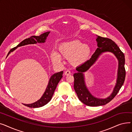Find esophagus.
<instances>
[{"label":"esophagus","instance_id":"34e87169","mask_svg":"<svg viewBox=\"0 0 132 132\" xmlns=\"http://www.w3.org/2000/svg\"><path fill=\"white\" fill-rule=\"evenodd\" d=\"M65 75H66V76H68V75H70V74H71V72L70 71H68V70H67V71H66L65 72Z\"/></svg>","mask_w":132,"mask_h":132}]
</instances>
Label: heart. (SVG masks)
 Instances as JSON below:
<instances>
[{
  "label": "heart",
  "instance_id": "heart-1",
  "mask_svg": "<svg viewBox=\"0 0 132 132\" xmlns=\"http://www.w3.org/2000/svg\"><path fill=\"white\" fill-rule=\"evenodd\" d=\"M57 53L52 51L50 54L53 64H60L62 57L69 60L70 63L74 66H79L84 64L91 53L90 47L77 39L60 44L57 47Z\"/></svg>",
  "mask_w": 132,
  "mask_h": 132
}]
</instances>
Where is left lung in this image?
I'll list each match as a JSON object with an SVG mask.
<instances>
[{
    "label": "left lung",
    "mask_w": 132,
    "mask_h": 132,
    "mask_svg": "<svg viewBox=\"0 0 132 132\" xmlns=\"http://www.w3.org/2000/svg\"><path fill=\"white\" fill-rule=\"evenodd\" d=\"M98 48L93 54L92 58L77 68V73L73 76L74 78V88L79 99L85 105L89 106H98L104 105L112 100L117 95L123 85L126 77V71L125 68V55L114 42L110 38L98 36L96 39ZM109 51L112 52L119 61V67L118 71L117 84L113 94L106 99H98L93 96L87 90L84 81V76L82 73L86 71L94 63L102 52Z\"/></svg>",
    "instance_id": "8db88e82"
}]
</instances>
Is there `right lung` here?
Here are the masks:
<instances>
[{
	"mask_svg": "<svg viewBox=\"0 0 132 132\" xmlns=\"http://www.w3.org/2000/svg\"><path fill=\"white\" fill-rule=\"evenodd\" d=\"M50 32H46L44 34L40 35L39 36H32L30 38H26L22 41L20 44H19L16 47H13L9 51L7 55H9L11 52L15 50L17 47L21 46L27 44H36L38 43H44L45 40L47 37L48 34ZM62 74L63 72L61 71L55 74H54L51 77L49 82H48V86L46 89V90L44 92L42 97L37 102L34 103L30 104H23L25 106L31 108H36L42 107L46 105L47 103L49 102L51 100L52 96L54 94L55 89H56L57 86L60 80L62 77Z\"/></svg>",
	"mask_w": 132,
	"mask_h": 132,
	"instance_id": "1",
	"label": "right lung"
}]
</instances>
